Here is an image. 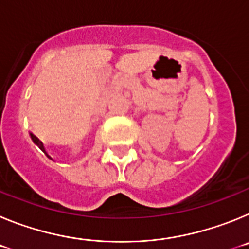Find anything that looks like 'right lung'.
Wrapping results in <instances>:
<instances>
[{
    "instance_id": "add662e5",
    "label": "right lung",
    "mask_w": 249,
    "mask_h": 249,
    "mask_svg": "<svg viewBox=\"0 0 249 249\" xmlns=\"http://www.w3.org/2000/svg\"><path fill=\"white\" fill-rule=\"evenodd\" d=\"M31 138H32V141H34V143H35V144H37V146H38V147H39V148L42 149V151H43V152H45L46 155H47V152H46V151H45V147H43L42 142H41V141H39V140H38V138H37V137H36V136H35V135H32V133H31ZM47 157H48V158H51V157H50V156H48V155H47ZM51 160H52V158H51Z\"/></svg>"
}]
</instances>
